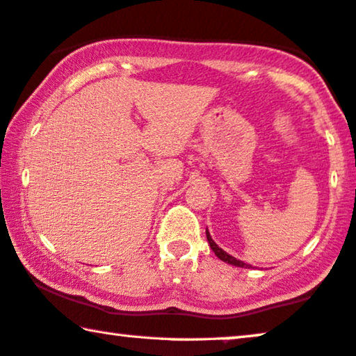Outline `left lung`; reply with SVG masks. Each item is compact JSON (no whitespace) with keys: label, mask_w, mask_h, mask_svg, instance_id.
<instances>
[{"label":"left lung","mask_w":356,"mask_h":356,"mask_svg":"<svg viewBox=\"0 0 356 356\" xmlns=\"http://www.w3.org/2000/svg\"><path fill=\"white\" fill-rule=\"evenodd\" d=\"M207 240H209V243H210V247H211V250L215 251V254L218 256V258H220L221 261H224V262H227V264H232V266H237V267H250L248 264H245L243 261H238V259H235V258H232L231 254H227L226 251L224 250H221L220 247H218V245L213 242V238L210 237V234H209V231H207Z\"/></svg>","instance_id":"obj_1"}]
</instances>
